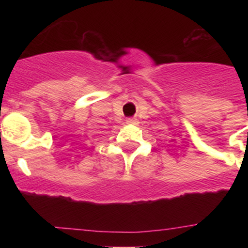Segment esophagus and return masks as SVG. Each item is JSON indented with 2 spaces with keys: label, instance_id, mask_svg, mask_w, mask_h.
Here are the masks:
<instances>
[{
  "label": "esophagus",
  "instance_id": "1",
  "mask_svg": "<svg viewBox=\"0 0 248 248\" xmlns=\"http://www.w3.org/2000/svg\"><path fill=\"white\" fill-rule=\"evenodd\" d=\"M127 124H138V121H136V119H133V118H129V119H127Z\"/></svg>",
  "mask_w": 248,
  "mask_h": 248
}]
</instances>
